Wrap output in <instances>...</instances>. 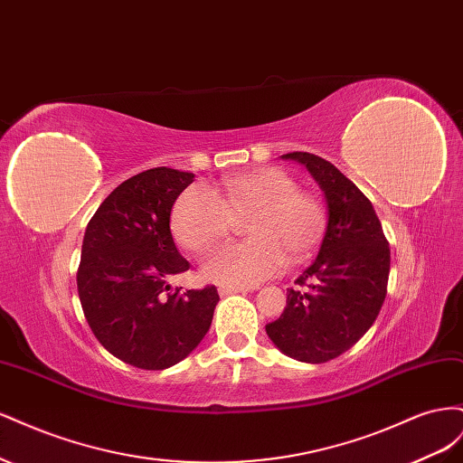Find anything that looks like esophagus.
Here are the masks:
<instances>
[{
  "label": "esophagus",
  "mask_w": 463,
  "mask_h": 463,
  "mask_svg": "<svg viewBox=\"0 0 463 463\" xmlns=\"http://www.w3.org/2000/svg\"><path fill=\"white\" fill-rule=\"evenodd\" d=\"M218 291H220V296L223 298V296H232V293H245V291H249V289H245V288H235V286H220Z\"/></svg>",
  "instance_id": "1"
}]
</instances>
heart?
<instances>
[{
  "label": "heart",
  "mask_w": 463,
  "mask_h": 463,
  "mask_svg": "<svg viewBox=\"0 0 463 463\" xmlns=\"http://www.w3.org/2000/svg\"><path fill=\"white\" fill-rule=\"evenodd\" d=\"M245 220L249 241L222 249L204 266L206 278L228 286H257L318 245L326 228L325 203L279 167H257L223 177L213 191L189 187L172 210L175 241L204 255L232 233L233 220Z\"/></svg>",
  "instance_id": "1"
}]
</instances>
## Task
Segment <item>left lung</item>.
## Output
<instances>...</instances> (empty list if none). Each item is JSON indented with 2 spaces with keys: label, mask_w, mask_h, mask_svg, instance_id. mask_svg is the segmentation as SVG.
Masks as SVG:
<instances>
[{
  "label": "left lung",
  "mask_w": 463,
  "mask_h": 463,
  "mask_svg": "<svg viewBox=\"0 0 463 463\" xmlns=\"http://www.w3.org/2000/svg\"><path fill=\"white\" fill-rule=\"evenodd\" d=\"M318 181L328 226L315 262L288 289L286 309L266 325L286 355L326 363L354 347L381 313L390 274V245L371 201L328 160L288 152Z\"/></svg>",
  "instance_id": "1"
}]
</instances>
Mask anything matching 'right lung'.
I'll return each mask as SVG.
<instances>
[{
  "label": "right lung",
  "instance_id": "obj_1",
  "mask_svg": "<svg viewBox=\"0 0 463 463\" xmlns=\"http://www.w3.org/2000/svg\"><path fill=\"white\" fill-rule=\"evenodd\" d=\"M193 174L152 167L111 191L82 240L77 288L94 335L123 363L162 371L201 344L220 299L214 286L170 291L189 270L170 230L172 206Z\"/></svg>",
  "mask_w": 463,
  "mask_h": 463
}]
</instances>
